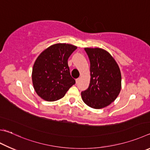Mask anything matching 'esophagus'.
Returning a JSON list of instances; mask_svg holds the SVG:
<instances>
[{"label": "esophagus", "instance_id": "1", "mask_svg": "<svg viewBox=\"0 0 150 150\" xmlns=\"http://www.w3.org/2000/svg\"><path fill=\"white\" fill-rule=\"evenodd\" d=\"M80 80H81V79H80V78H78V79H76V83L77 84V83H79Z\"/></svg>", "mask_w": 150, "mask_h": 150}]
</instances>
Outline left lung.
<instances>
[{
    "label": "left lung",
    "mask_w": 150,
    "mask_h": 150,
    "mask_svg": "<svg viewBox=\"0 0 150 150\" xmlns=\"http://www.w3.org/2000/svg\"><path fill=\"white\" fill-rule=\"evenodd\" d=\"M84 50L91 62V81L88 88L81 92V97L92 108L107 107L120 93V69L113 56L104 49L84 48Z\"/></svg>",
    "instance_id": "1"
}]
</instances>
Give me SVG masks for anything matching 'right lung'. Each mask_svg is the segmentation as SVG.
Listing matches in <instances>:
<instances>
[{"label":"right lung","mask_w":150,"mask_h":150,"mask_svg":"<svg viewBox=\"0 0 150 150\" xmlns=\"http://www.w3.org/2000/svg\"><path fill=\"white\" fill-rule=\"evenodd\" d=\"M77 48L71 44L57 43L37 57L33 67L32 82L42 99L48 102L59 100L75 83L70 75L67 60Z\"/></svg>","instance_id":"add662e5"}]
</instances>
